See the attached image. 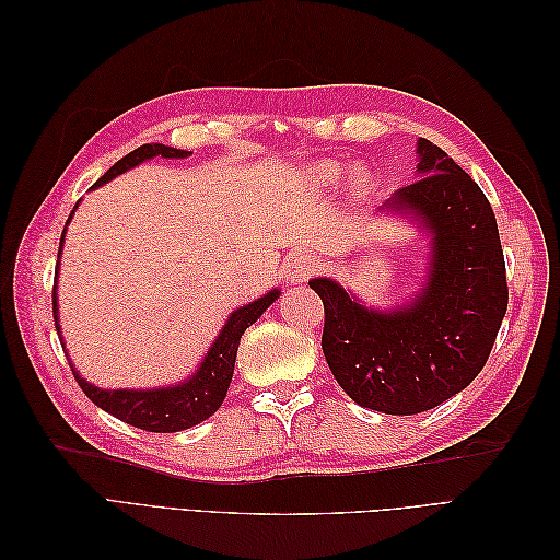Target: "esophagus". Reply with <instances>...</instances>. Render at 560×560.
<instances>
[{
	"label": "esophagus",
	"mask_w": 560,
	"mask_h": 560,
	"mask_svg": "<svg viewBox=\"0 0 560 560\" xmlns=\"http://www.w3.org/2000/svg\"><path fill=\"white\" fill-rule=\"evenodd\" d=\"M315 270H317L315 259L301 257V254H296V257L287 261V276H290L294 282H306V278L313 276Z\"/></svg>",
	"instance_id": "34e87169"
}]
</instances>
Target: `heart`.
<instances>
[{"label":"heart","instance_id":"obj_1","mask_svg":"<svg viewBox=\"0 0 560 560\" xmlns=\"http://www.w3.org/2000/svg\"><path fill=\"white\" fill-rule=\"evenodd\" d=\"M319 177L325 179V182H334V179L338 177L336 165H325V167H322V171H319Z\"/></svg>","mask_w":560,"mask_h":560}]
</instances>
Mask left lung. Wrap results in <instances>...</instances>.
I'll list each match as a JSON object with an SVG mask.
<instances>
[{
	"mask_svg": "<svg viewBox=\"0 0 560 560\" xmlns=\"http://www.w3.org/2000/svg\"><path fill=\"white\" fill-rule=\"evenodd\" d=\"M418 177L381 210L413 214L432 235L428 282L404 308L374 311L329 278L322 350L346 395L389 416L430 411L479 376L506 313V270L493 208L460 165L418 140Z\"/></svg>",
	"mask_w": 560,
	"mask_h": 560,
	"instance_id": "obj_1",
	"label": "left lung"
}]
</instances>
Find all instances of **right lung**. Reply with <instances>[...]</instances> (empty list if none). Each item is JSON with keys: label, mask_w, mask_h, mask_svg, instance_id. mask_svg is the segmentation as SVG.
<instances>
[{"label": "right lung", "mask_w": 560, "mask_h": 560, "mask_svg": "<svg viewBox=\"0 0 560 560\" xmlns=\"http://www.w3.org/2000/svg\"><path fill=\"white\" fill-rule=\"evenodd\" d=\"M154 156L186 159V156H191V151L165 147V144H142L135 151H130V154L124 156L121 161H116L109 171L97 179L95 186L107 184L116 175H121V173L130 171V167L140 165L142 161L154 159ZM72 214H70V219H72ZM70 219H67V224H70ZM65 231H67V226H65ZM65 231L60 238L58 257L62 252ZM58 266H60V259L56 264V284H58ZM56 284H54V319H56V329L60 336ZM278 296H280L278 290H270L261 299L247 303V306H241L238 311H233L231 317L226 319L224 329L219 331V336L214 338V343L208 350L206 360H202L200 366L196 369V374L179 385L154 387V389H103V387L89 383L86 378H81L77 374V369L72 366L74 378L95 406L112 413L114 418L128 422V425H132V428H140L147 432H182L186 428H194V425H198V422L210 418L219 409V406H222V401L229 393L231 378H233L235 352H238L241 336L245 334V329L249 325H254V322L264 315V311ZM60 343H62V336H60Z\"/></svg>", "instance_id": "add662e5"}]
</instances>
